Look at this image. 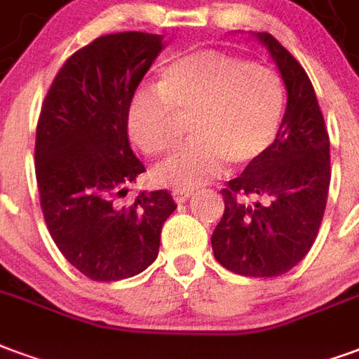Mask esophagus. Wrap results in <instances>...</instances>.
<instances>
[{
	"label": "esophagus",
	"mask_w": 359,
	"mask_h": 359,
	"mask_svg": "<svg viewBox=\"0 0 359 359\" xmlns=\"http://www.w3.org/2000/svg\"><path fill=\"white\" fill-rule=\"evenodd\" d=\"M172 197H174V201H176L177 205H183V203H185V201L191 197V193H189V191L176 189L174 193H172Z\"/></svg>",
	"instance_id": "obj_1"
}]
</instances>
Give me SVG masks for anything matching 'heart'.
Listing matches in <instances>:
<instances>
[{"label": "heart", "instance_id": "obj_1", "mask_svg": "<svg viewBox=\"0 0 359 359\" xmlns=\"http://www.w3.org/2000/svg\"><path fill=\"white\" fill-rule=\"evenodd\" d=\"M285 91L279 76L243 57L201 49L172 61L158 88L135 91L128 104V133L147 154L174 141V112L191 114L183 143L153 168L164 187L195 189L224 170L245 168L268 153L279 132Z\"/></svg>", "mask_w": 359, "mask_h": 359}]
</instances>
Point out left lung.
<instances>
[{"label": "left lung", "instance_id": "obj_1", "mask_svg": "<svg viewBox=\"0 0 359 359\" xmlns=\"http://www.w3.org/2000/svg\"><path fill=\"white\" fill-rule=\"evenodd\" d=\"M255 38L271 55L287 90L273 145L222 189L224 216L212 250L224 268L247 277H277L312 248L331 182L329 135L318 97L300 62L268 32Z\"/></svg>", "mask_w": 359, "mask_h": 359}]
</instances>
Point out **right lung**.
Here are the masks:
<instances>
[{
    "mask_svg": "<svg viewBox=\"0 0 359 359\" xmlns=\"http://www.w3.org/2000/svg\"><path fill=\"white\" fill-rule=\"evenodd\" d=\"M164 46L158 34L101 36L62 65L41 107L36 177L43 218L62 256L93 281L147 269L176 210L166 189L118 203L145 172L128 141V104Z\"/></svg>",
    "mask_w": 359,
    "mask_h": 359,
    "instance_id": "add662e5",
    "label": "right lung"
}]
</instances>
